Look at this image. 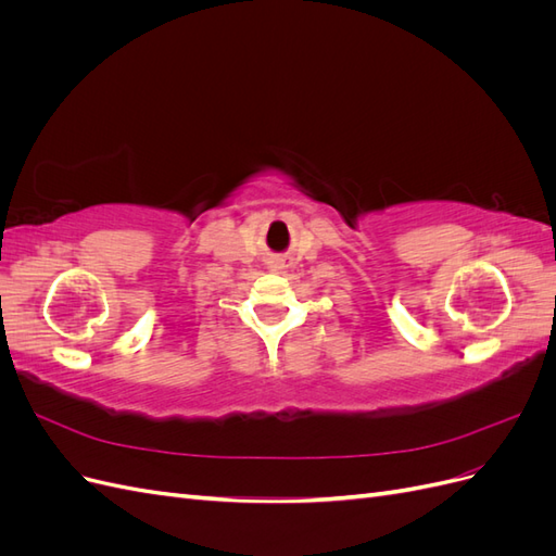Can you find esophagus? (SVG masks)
Here are the masks:
<instances>
[{"label":"esophagus","instance_id":"obj_1","mask_svg":"<svg viewBox=\"0 0 556 556\" xmlns=\"http://www.w3.org/2000/svg\"><path fill=\"white\" fill-rule=\"evenodd\" d=\"M268 268H271V271H280V268H285V264H282L280 260H274L271 266H268Z\"/></svg>","mask_w":556,"mask_h":556}]
</instances>
